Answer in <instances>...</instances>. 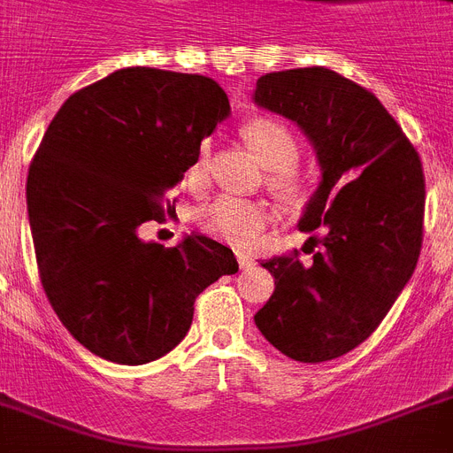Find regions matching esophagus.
I'll list each match as a JSON object with an SVG mask.
<instances>
[{"mask_svg":"<svg viewBox=\"0 0 453 453\" xmlns=\"http://www.w3.org/2000/svg\"><path fill=\"white\" fill-rule=\"evenodd\" d=\"M235 259H238V266H241V268H252L254 266V259L250 257L248 252H235Z\"/></svg>","mask_w":453,"mask_h":453,"instance_id":"obj_1","label":"esophagus"}]
</instances>
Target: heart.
I'll return each instance as SVG.
<instances>
[{
    "label": "heart",
    "instance_id": "heart-1",
    "mask_svg": "<svg viewBox=\"0 0 453 453\" xmlns=\"http://www.w3.org/2000/svg\"><path fill=\"white\" fill-rule=\"evenodd\" d=\"M242 136L248 145L257 152L261 164L271 168L268 182L275 192L287 199H296L308 189V175L296 166L298 138L289 127L278 118H254L242 127ZM208 157L211 143L201 141L196 155L185 171V180L192 189H203L208 185ZM271 219V212L261 201L238 199L222 194L199 211L201 229L218 235L222 241L245 248L259 238L264 226Z\"/></svg>",
    "mask_w": 453,
    "mask_h": 453
}]
</instances>
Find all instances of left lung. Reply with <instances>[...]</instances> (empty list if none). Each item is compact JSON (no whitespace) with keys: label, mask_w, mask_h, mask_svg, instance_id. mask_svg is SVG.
<instances>
[{"label":"left lung","mask_w":453,"mask_h":453,"mask_svg":"<svg viewBox=\"0 0 453 453\" xmlns=\"http://www.w3.org/2000/svg\"><path fill=\"white\" fill-rule=\"evenodd\" d=\"M252 99L291 119L315 148L321 180L298 229L324 231L310 264L298 257L261 264L275 291L254 324L294 361H331L380 326L412 278L424 234V168L380 99L335 71L266 73Z\"/></svg>","instance_id":"8db88e82"}]
</instances>
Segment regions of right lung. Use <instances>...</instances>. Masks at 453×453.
<instances>
[{"mask_svg": "<svg viewBox=\"0 0 453 453\" xmlns=\"http://www.w3.org/2000/svg\"><path fill=\"white\" fill-rule=\"evenodd\" d=\"M212 78L129 66L62 104L27 175L41 285L73 338L96 357L143 365L192 326L194 301L238 261L208 235L145 242L196 148L229 118Z\"/></svg>", "mask_w": 453, "mask_h": 453, "instance_id": "1", "label": "right lung"}]
</instances>
